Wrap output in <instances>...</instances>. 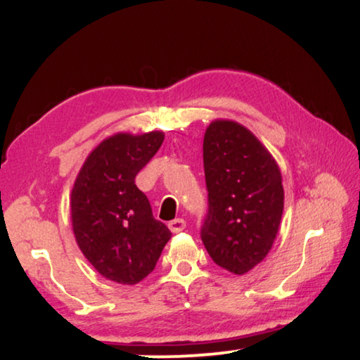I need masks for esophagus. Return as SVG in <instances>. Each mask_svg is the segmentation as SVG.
Segmentation results:
<instances>
[{"label":"esophagus","instance_id":"esophagus-1","mask_svg":"<svg viewBox=\"0 0 360 360\" xmlns=\"http://www.w3.org/2000/svg\"><path fill=\"white\" fill-rule=\"evenodd\" d=\"M185 228H186V223L181 218L174 219L169 223V229L172 231V233H180V231H184Z\"/></svg>","mask_w":360,"mask_h":360}]
</instances>
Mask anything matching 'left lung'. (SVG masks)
Instances as JSON below:
<instances>
[{"label":"left lung","instance_id":"obj_1","mask_svg":"<svg viewBox=\"0 0 360 360\" xmlns=\"http://www.w3.org/2000/svg\"><path fill=\"white\" fill-rule=\"evenodd\" d=\"M203 165L210 206L201 240L219 267L244 275L267 257L277 238L282 174L267 147L231 120L206 127Z\"/></svg>","mask_w":360,"mask_h":360}]
</instances>
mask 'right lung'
Returning a JSON list of instances; mask_svg holds the SVG:
<instances>
[{"label":"right lung","mask_w":360,"mask_h":360,"mask_svg":"<svg viewBox=\"0 0 360 360\" xmlns=\"http://www.w3.org/2000/svg\"><path fill=\"white\" fill-rule=\"evenodd\" d=\"M165 134L116 132L83 162L70 193L75 240L95 270L111 282L136 285L155 269L169 228L152 216L136 175L160 149Z\"/></svg>","instance_id":"1"}]
</instances>
